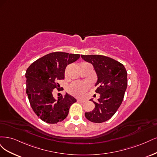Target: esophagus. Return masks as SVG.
Returning a JSON list of instances; mask_svg holds the SVG:
<instances>
[{
	"label": "esophagus",
	"instance_id": "1",
	"mask_svg": "<svg viewBox=\"0 0 157 157\" xmlns=\"http://www.w3.org/2000/svg\"><path fill=\"white\" fill-rule=\"evenodd\" d=\"M77 101L78 102H82V103H83V102H85V100H82V99H78Z\"/></svg>",
	"mask_w": 157,
	"mask_h": 157
}]
</instances>
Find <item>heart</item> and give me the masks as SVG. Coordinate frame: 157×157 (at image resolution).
Here are the masks:
<instances>
[{"label":"heart","instance_id":"heart-1","mask_svg":"<svg viewBox=\"0 0 157 157\" xmlns=\"http://www.w3.org/2000/svg\"><path fill=\"white\" fill-rule=\"evenodd\" d=\"M90 86V83L88 81H75L70 83L68 87V91L75 97H82Z\"/></svg>","mask_w":157,"mask_h":157}]
</instances>
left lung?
<instances>
[{
	"mask_svg": "<svg viewBox=\"0 0 157 157\" xmlns=\"http://www.w3.org/2000/svg\"><path fill=\"white\" fill-rule=\"evenodd\" d=\"M82 58L93 65L98 76L95 92L100 94L97 102L90 100L95 108L86 112L85 117L93 123L105 122L113 117L123 102L127 87V72L123 64L104 55H82Z\"/></svg>",
	"mask_w": 157,
	"mask_h": 157,
	"instance_id": "left-lung-1",
	"label": "left lung"
}]
</instances>
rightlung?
Returning <instances> with one entry per match:
<instances>
[{
  "mask_svg": "<svg viewBox=\"0 0 157 157\" xmlns=\"http://www.w3.org/2000/svg\"><path fill=\"white\" fill-rule=\"evenodd\" d=\"M79 54L53 52L38 59L29 66L27 78V94L34 113L44 122L57 124L63 121L69 112L70 107L76 99L66 93L55 99L53 89L59 90L57 81L64 79L67 66L77 60Z\"/></svg>",
  "mask_w": 157,
  "mask_h": 157,
  "instance_id": "right-lung-1",
  "label": "right lung"
}]
</instances>
